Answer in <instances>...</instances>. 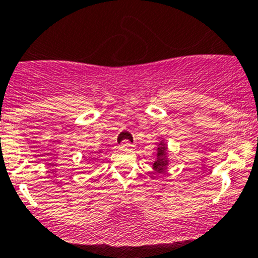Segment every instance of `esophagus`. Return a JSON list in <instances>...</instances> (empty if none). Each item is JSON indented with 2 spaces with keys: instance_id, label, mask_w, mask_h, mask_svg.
<instances>
[{
  "instance_id": "esophagus-1",
  "label": "esophagus",
  "mask_w": 258,
  "mask_h": 258,
  "mask_svg": "<svg viewBox=\"0 0 258 258\" xmlns=\"http://www.w3.org/2000/svg\"><path fill=\"white\" fill-rule=\"evenodd\" d=\"M122 147V149H132V147H133V143L132 142H129V141H122L121 142V145H120Z\"/></svg>"
}]
</instances>
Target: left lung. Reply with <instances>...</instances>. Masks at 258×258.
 <instances>
[{
    "instance_id": "8db88e82",
    "label": "left lung",
    "mask_w": 258,
    "mask_h": 258,
    "mask_svg": "<svg viewBox=\"0 0 258 258\" xmlns=\"http://www.w3.org/2000/svg\"><path fill=\"white\" fill-rule=\"evenodd\" d=\"M166 166H168V147L165 143L160 142L157 147L156 161L154 163L152 168L156 173H163L166 170Z\"/></svg>"
}]
</instances>
